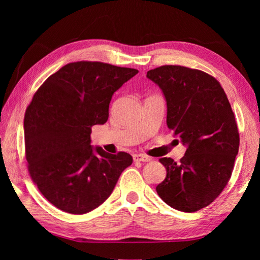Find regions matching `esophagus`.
Segmentation results:
<instances>
[{
  "label": "esophagus",
  "mask_w": 260,
  "mask_h": 260,
  "mask_svg": "<svg viewBox=\"0 0 260 260\" xmlns=\"http://www.w3.org/2000/svg\"><path fill=\"white\" fill-rule=\"evenodd\" d=\"M135 162H150L151 157H148L146 155H143V154H135L133 156Z\"/></svg>",
  "instance_id": "1"
}]
</instances>
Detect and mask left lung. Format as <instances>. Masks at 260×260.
Returning <instances> with one entry per match:
<instances>
[{
	"label": "left lung",
	"instance_id": "1",
	"mask_svg": "<svg viewBox=\"0 0 260 260\" xmlns=\"http://www.w3.org/2000/svg\"><path fill=\"white\" fill-rule=\"evenodd\" d=\"M146 77L162 89L168 127L186 145L179 163L159 158L167 176L156 192L170 207L196 212L213 202L230 180L240 141L235 114L220 82L204 71L167 64Z\"/></svg>",
	"mask_w": 260,
	"mask_h": 260
}]
</instances>
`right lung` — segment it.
I'll list each match as a JSON object with an SVG mask.
<instances>
[{
  "instance_id": "1",
  "label": "right lung",
  "mask_w": 260,
  "mask_h": 260,
  "mask_svg": "<svg viewBox=\"0 0 260 260\" xmlns=\"http://www.w3.org/2000/svg\"><path fill=\"white\" fill-rule=\"evenodd\" d=\"M137 73L99 61L71 62L33 95L24 115L27 170L56 208L71 214L96 209L133 163L128 153L93 148L90 133L107 121L113 93Z\"/></svg>"
}]
</instances>
